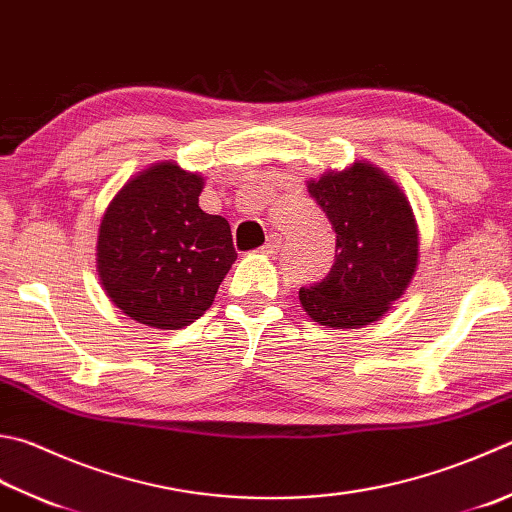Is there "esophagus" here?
<instances>
[{"instance_id":"obj_1","label":"esophagus","mask_w":512,"mask_h":512,"mask_svg":"<svg viewBox=\"0 0 512 512\" xmlns=\"http://www.w3.org/2000/svg\"><path fill=\"white\" fill-rule=\"evenodd\" d=\"M281 245H283V238L278 236V234H272L267 238V243L263 245V252L265 254H276L278 249H281Z\"/></svg>"}]
</instances>
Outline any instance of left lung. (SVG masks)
Instances as JSON below:
<instances>
[{"label":"left lung","instance_id":"1","mask_svg":"<svg viewBox=\"0 0 512 512\" xmlns=\"http://www.w3.org/2000/svg\"><path fill=\"white\" fill-rule=\"evenodd\" d=\"M336 231L332 272L298 292L318 325L356 330L388 314L419 265V227L403 189L365 160L307 180Z\"/></svg>","mask_w":512,"mask_h":512}]
</instances>
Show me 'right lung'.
<instances>
[{
  "label": "right lung",
  "mask_w": 512,
  "mask_h": 512,
  "mask_svg": "<svg viewBox=\"0 0 512 512\" xmlns=\"http://www.w3.org/2000/svg\"><path fill=\"white\" fill-rule=\"evenodd\" d=\"M205 178L153 162L124 182L98 229V276L111 303L136 323L180 330L205 314L234 265L223 216L205 214Z\"/></svg>",
  "instance_id": "1"
}]
</instances>
